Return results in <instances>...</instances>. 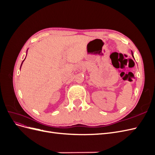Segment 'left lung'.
I'll return each instance as SVG.
<instances>
[{"label":"left lung","instance_id":"8db88e82","mask_svg":"<svg viewBox=\"0 0 155 155\" xmlns=\"http://www.w3.org/2000/svg\"><path fill=\"white\" fill-rule=\"evenodd\" d=\"M132 56H133V57L134 58V56H133V51H132Z\"/></svg>","mask_w":155,"mask_h":155}]
</instances>
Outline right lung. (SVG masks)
Listing matches in <instances>:
<instances>
[{"label": "right lung", "mask_w": 155, "mask_h": 155, "mask_svg": "<svg viewBox=\"0 0 155 155\" xmlns=\"http://www.w3.org/2000/svg\"><path fill=\"white\" fill-rule=\"evenodd\" d=\"M25 59H24V60H23V61H25ZM23 61H22V63H21V66H22V63H23Z\"/></svg>", "instance_id": "right-lung-1"}]
</instances>
